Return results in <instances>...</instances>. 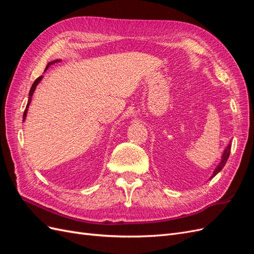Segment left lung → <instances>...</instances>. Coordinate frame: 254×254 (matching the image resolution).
<instances>
[{
	"label": "left lung",
	"instance_id": "left-lung-1",
	"mask_svg": "<svg viewBox=\"0 0 254 254\" xmlns=\"http://www.w3.org/2000/svg\"><path fill=\"white\" fill-rule=\"evenodd\" d=\"M231 145H232V143H231V141H230L229 144L227 145V147L225 148L224 152H222L221 158H220V162L218 163V165L216 166V168H215V170H214L213 175L210 177V180H211L212 178H214V177L216 176V175L222 170V168H224V166L226 165L227 161H228V158H229V156H230V150H231Z\"/></svg>",
	"mask_w": 254,
	"mask_h": 254
}]
</instances>
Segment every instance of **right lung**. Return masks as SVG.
Masks as SVG:
<instances>
[{
	"label": "right lung",
	"mask_w": 254,
	"mask_h": 254,
	"mask_svg": "<svg viewBox=\"0 0 254 254\" xmlns=\"http://www.w3.org/2000/svg\"><path fill=\"white\" fill-rule=\"evenodd\" d=\"M60 61H61V59H56V60H53V61H51V63H49V64H48L47 67H45L44 72L48 70V67H49L50 65H52V64H56V63H60ZM42 78H43V76H40V77H38V78L34 81L32 88H30V90H29L28 102H27V105H26V108H25L24 114H23V122H25V120H26V117H27V111H28V107H29L30 103H32V97H33V94H34V92H35V90H36V88H37V86H38V83H39V82L42 80Z\"/></svg>",
	"instance_id": "1"
}]
</instances>
